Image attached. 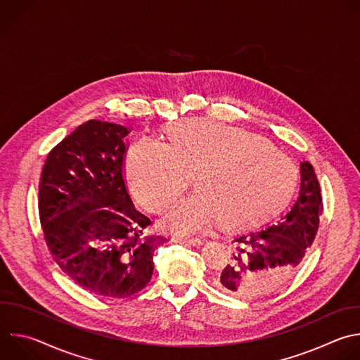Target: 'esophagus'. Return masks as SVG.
Listing matches in <instances>:
<instances>
[{"mask_svg":"<svg viewBox=\"0 0 360 360\" xmlns=\"http://www.w3.org/2000/svg\"><path fill=\"white\" fill-rule=\"evenodd\" d=\"M175 243H179V245H188V246H202L203 245V240L202 238H182V237H176L174 238Z\"/></svg>","mask_w":360,"mask_h":360,"instance_id":"obj_1","label":"esophagus"}]
</instances>
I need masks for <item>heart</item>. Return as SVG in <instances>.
I'll use <instances>...</instances> for the list:
<instances>
[{
    "instance_id": "heart-1",
    "label": "heart",
    "mask_w": 360,
    "mask_h": 360,
    "mask_svg": "<svg viewBox=\"0 0 360 360\" xmlns=\"http://www.w3.org/2000/svg\"><path fill=\"white\" fill-rule=\"evenodd\" d=\"M167 137V146L136 143L126 174L134 195L154 212L172 207L195 176L199 191L164 220L175 233H196L220 220L230 230L246 229L280 212L295 191L294 162L256 134L191 120Z\"/></svg>"
}]
</instances>
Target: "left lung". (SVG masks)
<instances>
[{
    "label": "left lung",
    "mask_w": 360,
    "mask_h": 360,
    "mask_svg": "<svg viewBox=\"0 0 360 360\" xmlns=\"http://www.w3.org/2000/svg\"><path fill=\"white\" fill-rule=\"evenodd\" d=\"M323 203L318 176L309 162H301V189L295 205L277 224L233 240L230 264L216 277L226 294L252 300L285 284L314 243Z\"/></svg>",
    "instance_id": "8db88e82"
}]
</instances>
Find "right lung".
<instances>
[{"mask_svg":"<svg viewBox=\"0 0 360 360\" xmlns=\"http://www.w3.org/2000/svg\"><path fill=\"white\" fill-rule=\"evenodd\" d=\"M129 133L89 120L51 150L39 181V217L52 259L79 287L108 298L141 291L153 277L155 249L168 242L146 236L153 221L127 191Z\"/></svg>","mask_w":360,"mask_h":360,"instance_id":"right-lung-1","label":"right lung"}]
</instances>
